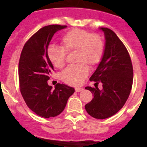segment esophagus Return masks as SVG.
<instances>
[{
    "label": "esophagus",
    "mask_w": 147,
    "mask_h": 147,
    "mask_svg": "<svg viewBox=\"0 0 147 147\" xmlns=\"http://www.w3.org/2000/svg\"><path fill=\"white\" fill-rule=\"evenodd\" d=\"M82 90H83L82 88H79V87L76 88V92H82Z\"/></svg>",
    "instance_id": "esophagus-1"
}]
</instances>
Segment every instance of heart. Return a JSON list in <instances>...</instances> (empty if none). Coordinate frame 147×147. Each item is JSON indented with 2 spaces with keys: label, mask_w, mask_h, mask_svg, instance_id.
<instances>
[{
  "label": "heart",
  "mask_w": 147,
  "mask_h": 147,
  "mask_svg": "<svg viewBox=\"0 0 147 147\" xmlns=\"http://www.w3.org/2000/svg\"><path fill=\"white\" fill-rule=\"evenodd\" d=\"M62 47L51 45L47 49V56L51 63L58 69L65 64V53L76 52L74 62L78 64L65 69L62 80L68 85L78 86L82 84L88 75L89 67L96 66L105 53L104 40L98 34L82 29L67 32L61 40Z\"/></svg>",
  "instance_id": "1"
}]
</instances>
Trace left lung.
Wrapping results in <instances>:
<instances>
[{"label": "left lung", "mask_w": 147, "mask_h": 147, "mask_svg": "<svg viewBox=\"0 0 147 147\" xmlns=\"http://www.w3.org/2000/svg\"><path fill=\"white\" fill-rule=\"evenodd\" d=\"M100 30L105 34V53L90 78L95 82V88H85L94 98L85 107L94 118L105 119L117 113L126 103L132 88L134 71L130 55L116 33L108 28ZM99 83L102 84L101 90L97 88Z\"/></svg>", "instance_id": "left-lung-1"}]
</instances>
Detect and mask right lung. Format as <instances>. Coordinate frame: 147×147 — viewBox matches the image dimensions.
<instances>
[{"label": "right lung", "mask_w": 147, "mask_h": 147, "mask_svg": "<svg viewBox=\"0 0 147 147\" xmlns=\"http://www.w3.org/2000/svg\"><path fill=\"white\" fill-rule=\"evenodd\" d=\"M66 27L49 25L39 30L25 43L20 58L18 73L22 96L31 111L45 118L61 114L75 92L73 88L59 83L53 90L47 83L54 71L47 49L53 35Z\"/></svg>", "instance_id": "right-lung-1"}]
</instances>
